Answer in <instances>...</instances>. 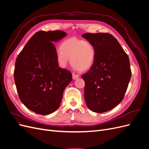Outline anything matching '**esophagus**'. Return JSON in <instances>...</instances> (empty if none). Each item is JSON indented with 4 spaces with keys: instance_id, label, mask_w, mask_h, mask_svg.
Returning a JSON list of instances; mask_svg holds the SVG:
<instances>
[{
    "instance_id": "esophagus-1",
    "label": "esophagus",
    "mask_w": 149,
    "mask_h": 149,
    "mask_svg": "<svg viewBox=\"0 0 149 149\" xmlns=\"http://www.w3.org/2000/svg\"><path fill=\"white\" fill-rule=\"evenodd\" d=\"M79 78V75L78 74H73V79H76L77 78Z\"/></svg>"
}]
</instances>
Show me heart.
I'll return each instance as SVG.
<instances>
[{
    "mask_svg": "<svg viewBox=\"0 0 149 149\" xmlns=\"http://www.w3.org/2000/svg\"><path fill=\"white\" fill-rule=\"evenodd\" d=\"M56 60L62 68H65L70 58L71 65L79 71H86L93 64L96 55L95 48L88 40L75 37L65 40L56 52Z\"/></svg>",
    "mask_w": 149,
    "mask_h": 149,
    "instance_id": "heart-1",
    "label": "heart"
}]
</instances>
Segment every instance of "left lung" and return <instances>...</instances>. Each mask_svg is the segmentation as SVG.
I'll use <instances>...</instances> for the list:
<instances>
[{
	"label": "left lung",
	"mask_w": 149,
	"mask_h": 149,
	"mask_svg": "<svg viewBox=\"0 0 149 149\" xmlns=\"http://www.w3.org/2000/svg\"><path fill=\"white\" fill-rule=\"evenodd\" d=\"M82 37L96 51L93 66L82 76L86 103L93 112L109 111L123 101L127 89L131 78L129 57L109 33H87Z\"/></svg>",
	"instance_id": "obj_1"
}]
</instances>
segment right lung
<instances>
[{
	"instance_id": "obj_1",
	"label": "right lung",
	"mask_w": 149,
	"mask_h": 149,
	"mask_svg": "<svg viewBox=\"0 0 149 149\" xmlns=\"http://www.w3.org/2000/svg\"><path fill=\"white\" fill-rule=\"evenodd\" d=\"M63 31H39L26 43L15 61L14 79L20 101L35 113L48 115L59 107L72 74L58 66L53 43L66 36Z\"/></svg>"
}]
</instances>
